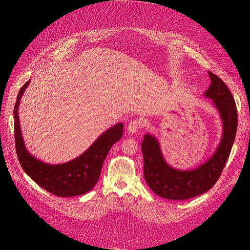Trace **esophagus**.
I'll use <instances>...</instances> for the list:
<instances>
[{
  "label": "esophagus",
  "instance_id": "34e87169",
  "mask_svg": "<svg viewBox=\"0 0 250 250\" xmlns=\"http://www.w3.org/2000/svg\"><path fill=\"white\" fill-rule=\"evenodd\" d=\"M143 126H144V124L141 120H138V119L133 120L129 123V125H128V132L131 134L137 133L140 129H142Z\"/></svg>",
  "mask_w": 250,
  "mask_h": 250
}]
</instances>
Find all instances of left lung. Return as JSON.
I'll use <instances>...</instances> for the list:
<instances>
[{
  "label": "left lung",
  "mask_w": 250,
  "mask_h": 250,
  "mask_svg": "<svg viewBox=\"0 0 250 250\" xmlns=\"http://www.w3.org/2000/svg\"><path fill=\"white\" fill-rule=\"evenodd\" d=\"M210 85L203 96L211 100L221 120L222 134L214 153L193 169H177L167 163L154 134L146 133L142 142L144 176L156 195L170 200H186L208 192L229 160L236 138L238 113L236 103L225 83L208 72Z\"/></svg>",
  "instance_id": "obj_1"
}]
</instances>
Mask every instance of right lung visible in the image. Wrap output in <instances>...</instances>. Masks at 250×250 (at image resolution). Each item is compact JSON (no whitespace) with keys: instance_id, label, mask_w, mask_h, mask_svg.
Returning <instances> with one entry per match:
<instances>
[{"instance_id":"add662e5","label":"right lung","mask_w":250,"mask_h":250,"mask_svg":"<svg viewBox=\"0 0 250 250\" xmlns=\"http://www.w3.org/2000/svg\"><path fill=\"white\" fill-rule=\"evenodd\" d=\"M29 83L30 80L20 89L13 109L16 149L22 170L40 187L59 197H73L87 193L99 179L103 163L111 146L122 138L123 123L109 127L74 160L57 165L40 161L27 150L20 125V102Z\"/></svg>"}]
</instances>
